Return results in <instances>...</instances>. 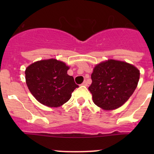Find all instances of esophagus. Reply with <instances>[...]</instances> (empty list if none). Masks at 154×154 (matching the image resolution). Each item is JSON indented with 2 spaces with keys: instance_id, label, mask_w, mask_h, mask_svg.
<instances>
[{
  "instance_id": "obj_1",
  "label": "esophagus",
  "mask_w": 154,
  "mask_h": 154,
  "mask_svg": "<svg viewBox=\"0 0 154 154\" xmlns=\"http://www.w3.org/2000/svg\"><path fill=\"white\" fill-rule=\"evenodd\" d=\"M82 85H83V86H88V83H87L86 81H84L83 83H82Z\"/></svg>"
}]
</instances>
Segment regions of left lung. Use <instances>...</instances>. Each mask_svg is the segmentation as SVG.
Instances as JSON below:
<instances>
[{
    "label": "left lung",
    "instance_id": "obj_1",
    "mask_svg": "<svg viewBox=\"0 0 154 154\" xmlns=\"http://www.w3.org/2000/svg\"><path fill=\"white\" fill-rule=\"evenodd\" d=\"M139 76L137 68L125 62L109 60L97 65L88 87L93 101L103 109L119 108L134 92Z\"/></svg>",
    "mask_w": 154,
    "mask_h": 154
}]
</instances>
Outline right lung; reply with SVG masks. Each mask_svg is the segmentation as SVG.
Wrapping results in <instances>:
<instances>
[{
    "label": "right lung",
    "mask_w": 154,
    "mask_h": 154,
    "mask_svg": "<svg viewBox=\"0 0 154 154\" xmlns=\"http://www.w3.org/2000/svg\"><path fill=\"white\" fill-rule=\"evenodd\" d=\"M64 63L54 59L35 62L27 68L25 78L31 94L39 103L50 107L64 104L79 86L67 74Z\"/></svg>",
    "instance_id": "1"
}]
</instances>
